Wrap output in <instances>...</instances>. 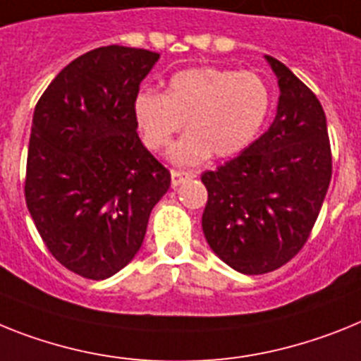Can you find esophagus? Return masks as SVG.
Listing matches in <instances>:
<instances>
[{
    "label": "esophagus",
    "mask_w": 361,
    "mask_h": 361,
    "mask_svg": "<svg viewBox=\"0 0 361 361\" xmlns=\"http://www.w3.org/2000/svg\"><path fill=\"white\" fill-rule=\"evenodd\" d=\"M195 172H187V171H176V169H172L171 171V183L172 187H178L180 183H183L185 180H190V178H195Z\"/></svg>",
    "instance_id": "esophagus-1"
}]
</instances>
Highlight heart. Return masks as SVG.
Instances as JSON below:
<instances>
[{
	"label": "heart",
	"mask_w": 361,
	"mask_h": 361,
	"mask_svg": "<svg viewBox=\"0 0 361 361\" xmlns=\"http://www.w3.org/2000/svg\"><path fill=\"white\" fill-rule=\"evenodd\" d=\"M271 92L264 78L227 68H190L174 73L165 93L145 87L135 93L132 115L148 150L159 152L174 134L189 126L171 148L176 165H198L213 152H240L264 124Z\"/></svg>",
	"instance_id": "b5f03b06"
}]
</instances>
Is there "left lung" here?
Returning a JSON list of instances; mask_svg holds the SVG:
<instances>
[{
    "instance_id": "left-lung-1",
    "label": "left lung",
    "mask_w": 361,
    "mask_h": 361,
    "mask_svg": "<svg viewBox=\"0 0 361 361\" xmlns=\"http://www.w3.org/2000/svg\"><path fill=\"white\" fill-rule=\"evenodd\" d=\"M279 78L277 115L264 134L202 183V227L211 250L240 274L274 271L310 237L332 178L323 106L283 62L266 56Z\"/></svg>"
}]
</instances>
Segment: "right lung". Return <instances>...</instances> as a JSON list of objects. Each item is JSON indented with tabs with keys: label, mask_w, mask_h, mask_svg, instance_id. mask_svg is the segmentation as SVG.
<instances>
[{
	"label": "right lung",
	"mask_w": 361,
	"mask_h": 361,
	"mask_svg": "<svg viewBox=\"0 0 361 361\" xmlns=\"http://www.w3.org/2000/svg\"><path fill=\"white\" fill-rule=\"evenodd\" d=\"M159 53L87 51L42 93L32 115L25 202L63 268L102 281L139 251L171 172L143 147L132 101Z\"/></svg>",
	"instance_id": "obj_1"
}]
</instances>
